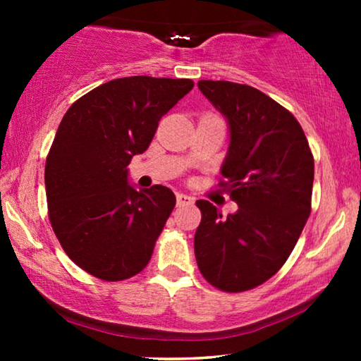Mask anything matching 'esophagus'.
Instances as JSON below:
<instances>
[{"mask_svg":"<svg viewBox=\"0 0 361 361\" xmlns=\"http://www.w3.org/2000/svg\"><path fill=\"white\" fill-rule=\"evenodd\" d=\"M176 199H177V207H184V205L194 204V199H192L190 195H185V194H177Z\"/></svg>","mask_w":361,"mask_h":361,"instance_id":"esophagus-1","label":"esophagus"}]
</instances>
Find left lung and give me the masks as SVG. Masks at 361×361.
<instances>
[{
  "mask_svg": "<svg viewBox=\"0 0 361 361\" xmlns=\"http://www.w3.org/2000/svg\"><path fill=\"white\" fill-rule=\"evenodd\" d=\"M199 88L228 121L220 185L238 210L221 219L209 200H197L195 259L216 289L243 293L293 253L310 215L314 156L293 113L263 92L226 80H200Z\"/></svg>",
  "mask_w": 361,
  "mask_h": 361,
  "instance_id": "8db88e82",
  "label": "left lung"
}]
</instances>
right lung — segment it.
<instances>
[{
    "label": "right lung",
    "instance_id": "1",
    "mask_svg": "<svg viewBox=\"0 0 361 361\" xmlns=\"http://www.w3.org/2000/svg\"><path fill=\"white\" fill-rule=\"evenodd\" d=\"M192 88L190 78H115L63 115L44 174L49 220L68 258L88 274L123 281L149 263L176 195L164 185L136 190L128 164Z\"/></svg>",
    "mask_w": 361,
    "mask_h": 361
}]
</instances>
